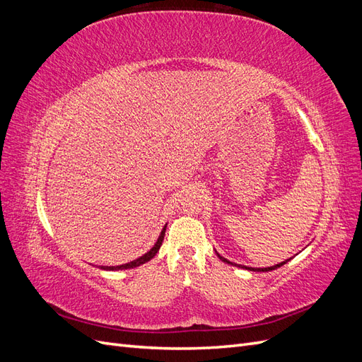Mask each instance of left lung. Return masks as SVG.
Listing matches in <instances>:
<instances>
[{"mask_svg": "<svg viewBox=\"0 0 362 362\" xmlns=\"http://www.w3.org/2000/svg\"><path fill=\"white\" fill-rule=\"evenodd\" d=\"M217 254V252H216ZM217 257L221 258L223 262H228V264H231V266H237V267H242V269H246V270H250V272H270V270H275V269H278V267H281V266H284L286 264L287 261H290L291 258H288V259H286V261H282V262H279V264H275V266H270V267H247V266H242V264H235V262H231L229 259H226V258H223L222 255H218L217 254Z\"/></svg>", "mask_w": 362, "mask_h": 362, "instance_id": "1", "label": "left lung"}]
</instances>
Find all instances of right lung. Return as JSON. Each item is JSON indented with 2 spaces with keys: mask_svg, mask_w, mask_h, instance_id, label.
<instances>
[{
  "mask_svg": "<svg viewBox=\"0 0 362 362\" xmlns=\"http://www.w3.org/2000/svg\"><path fill=\"white\" fill-rule=\"evenodd\" d=\"M166 226H168V223L164 225V228L161 229V233H160V235H158V238H157L156 245L152 246V247L146 252L145 255L139 257L137 259L129 261V262H127V264H120V266H101V269H103V270H125V269H134V267H139V266H141V264H145V262H148L149 259H152V258H154V257L157 255V252H158V249H160V246H161V243H163V240H164V233H166Z\"/></svg>",
  "mask_w": 362,
  "mask_h": 362,
  "instance_id": "add662e5",
  "label": "right lung"
}]
</instances>
